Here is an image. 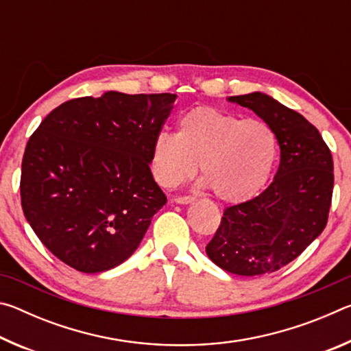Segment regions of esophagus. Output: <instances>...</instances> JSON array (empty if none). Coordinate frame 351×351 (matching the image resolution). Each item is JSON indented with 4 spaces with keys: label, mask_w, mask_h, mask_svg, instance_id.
I'll return each instance as SVG.
<instances>
[{
    "label": "esophagus",
    "mask_w": 351,
    "mask_h": 351,
    "mask_svg": "<svg viewBox=\"0 0 351 351\" xmlns=\"http://www.w3.org/2000/svg\"><path fill=\"white\" fill-rule=\"evenodd\" d=\"M176 204H192L195 198L193 197H178L173 199Z\"/></svg>",
    "instance_id": "obj_1"
}]
</instances>
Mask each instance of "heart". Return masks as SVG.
<instances>
[{
    "label": "heart",
    "mask_w": 351,
    "mask_h": 351,
    "mask_svg": "<svg viewBox=\"0 0 351 351\" xmlns=\"http://www.w3.org/2000/svg\"><path fill=\"white\" fill-rule=\"evenodd\" d=\"M277 159L274 130L261 119H243L212 106H197L178 119V132L153 141L150 167L158 184L176 187L199 169L203 186L219 199L239 203L268 182Z\"/></svg>",
    "instance_id": "1"
}]
</instances>
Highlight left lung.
I'll list each match as a JSON object with an SVG mask.
<instances>
[{
    "label": "left lung",
    "mask_w": 351,
    "mask_h": 351,
    "mask_svg": "<svg viewBox=\"0 0 351 351\" xmlns=\"http://www.w3.org/2000/svg\"><path fill=\"white\" fill-rule=\"evenodd\" d=\"M228 102L254 111L274 130L280 164L258 197L224 210L206 254L230 274H269L325 229L335 184L331 152L316 127L268 94L254 91Z\"/></svg>",
    "instance_id": "1"
}]
</instances>
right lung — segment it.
I'll use <instances>...</instances> for the list:
<instances>
[{
  "label": "right lung",
  "instance_id": "obj_1",
  "mask_svg": "<svg viewBox=\"0 0 351 351\" xmlns=\"http://www.w3.org/2000/svg\"><path fill=\"white\" fill-rule=\"evenodd\" d=\"M176 94L106 91L57 106L31 136L21 206L49 251L80 272L116 268L167 203L153 180V141Z\"/></svg>",
  "mask_w": 351,
  "mask_h": 351
}]
</instances>
